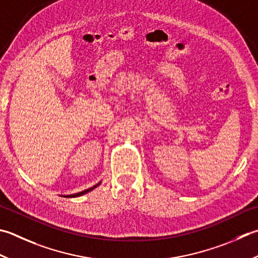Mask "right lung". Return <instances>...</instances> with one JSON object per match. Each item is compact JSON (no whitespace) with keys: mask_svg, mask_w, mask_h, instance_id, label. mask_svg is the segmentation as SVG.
I'll use <instances>...</instances> for the list:
<instances>
[{"mask_svg":"<svg viewBox=\"0 0 258 258\" xmlns=\"http://www.w3.org/2000/svg\"><path fill=\"white\" fill-rule=\"evenodd\" d=\"M100 184V182L99 183H97L96 185H94V186H92V188H89V189H86V190H84V191H82V192H78V194H75V195H70V196H67V197H69V198H75V197H79V196H83V195H85V194H87V192H89V191H92L93 189H95L96 186H98Z\"/></svg>","mask_w":258,"mask_h":258,"instance_id":"right-lung-1","label":"right lung"}]
</instances>
